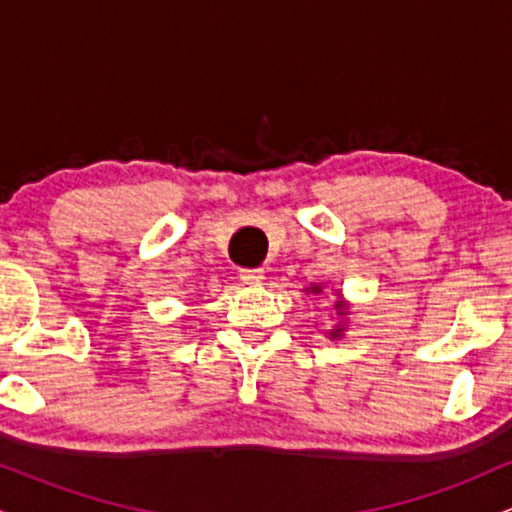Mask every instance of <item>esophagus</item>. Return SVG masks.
Instances as JSON below:
<instances>
[{"mask_svg":"<svg viewBox=\"0 0 512 512\" xmlns=\"http://www.w3.org/2000/svg\"><path fill=\"white\" fill-rule=\"evenodd\" d=\"M240 279H243V284L257 286L264 281V272L262 269H240Z\"/></svg>","mask_w":512,"mask_h":512,"instance_id":"34e87169","label":"esophagus"}]
</instances>
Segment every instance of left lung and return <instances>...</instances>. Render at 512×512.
Returning a JSON list of instances; mask_svg holds the SVG:
<instances>
[{"instance_id":"left-lung-1","label":"left lung","mask_w":512,"mask_h":512,"mask_svg":"<svg viewBox=\"0 0 512 512\" xmlns=\"http://www.w3.org/2000/svg\"><path fill=\"white\" fill-rule=\"evenodd\" d=\"M303 293H313V296H320L322 293V284H310L305 286ZM334 317H337V325L332 330H327V337L330 339H339L346 332V315H349V301H344L342 293H337V301H334Z\"/></svg>"}]
</instances>
